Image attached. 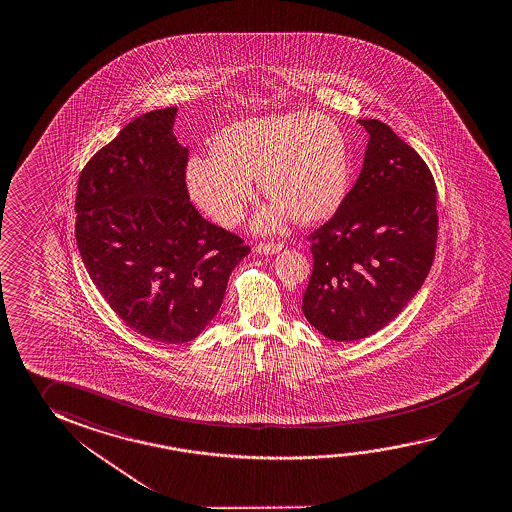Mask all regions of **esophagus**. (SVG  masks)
<instances>
[{
	"instance_id": "1",
	"label": "esophagus",
	"mask_w": 512,
	"mask_h": 512,
	"mask_svg": "<svg viewBox=\"0 0 512 512\" xmlns=\"http://www.w3.org/2000/svg\"><path fill=\"white\" fill-rule=\"evenodd\" d=\"M284 244L282 243H259L257 244V252L260 255H273V253L282 252Z\"/></svg>"
}]
</instances>
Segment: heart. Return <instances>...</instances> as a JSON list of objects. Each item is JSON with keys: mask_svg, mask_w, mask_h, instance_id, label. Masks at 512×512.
Masks as SVG:
<instances>
[{"mask_svg": "<svg viewBox=\"0 0 512 512\" xmlns=\"http://www.w3.org/2000/svg\"><path fill=\"white\" fill-rule=\"evenodd\" d=\"M255 176L273 196L255 216L259 230L282 227L291 212L302 223L332 218L350 182L343 132L310 112L243 119L214 137L212 155L189 162L187 184L194 202L230 227L255 194Z\"/></svg>", "mask_w": 512, "mask_h": 512, "instance_id": "b5f03b06", "label": "heart"}]
</instances>
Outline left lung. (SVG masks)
Here are the masks:
<instances>
[{"instance_id": "left-lung-1", "label": "left lung", "mask_w": 512, "mask_h": 512, "mask_svg": "<svg viewBox=\"0 0 512 512\" xmlns=\"http://www.w3.org/2000/svg\"><path fill=\"white\" fill-rule=\"evenodd\" d=\"M343 205L309 235L314 259L303 314L332 341H357L393 321L436 255L437 194L425 160L378 119Z\"/></svg>"}]
</instances>
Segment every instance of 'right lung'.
I'll use <instances>...</instances> for the list:
<instances>
[{"label": "right lung", "mask_w": 512, "mask_h": 512, "mask_svg": "<svg viewBox=\"0 0 512 512\" xmlns=\"http://www.w3.org/2000/svg\"><path fill=\"white\" fill-rule=\"evenodd\" d=\"M175 116L169 107L130 121L85 164L75 202L76 244L96 289L126 327L166 344L202 334L250 253L189 202Z\"/></svg>", "instance_id": "1"}]
</instances>
